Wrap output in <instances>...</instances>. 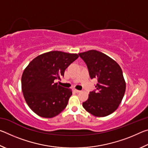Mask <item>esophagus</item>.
<instances>
[{
    "label": "esophagus",
    "instance_id": "esophagus-1",
    "mask_svg": "<svg viewBox=\"0 0 148 148\" xmlns=\"http://www.w3.org/2000/svg\"><path fill=\"white\" fill-rule=\"evenodd\" d=\"M74 91L76 92H79L81 91H79V90H77V89H74Z\"/></svg>",
    "mask_w": 148,
    "mask_h": 148
}]
</instances>
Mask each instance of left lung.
Masks as SVG:
<instances>
[{"instance_id": "8db88e82", "label": "left lung", "mask_w": 148, "mask_h": 148, "mask_svg": "<svg viewBox=\"0 0 148 148\" xmlns=\"http://www.w3.org/2000/svg\"><path fill=\"white\" fill-rule=\"evenodd\" d=\"M78 55L86 62L90 77L98 81L96 89L89 92L83 107L95 116H108L118 108L126 89L121 67L114 60L97 50Z\"/></svg>"}]
</instances>
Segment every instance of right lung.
<instances>
[{"instance_id":"right-lung-1","label":"right lung","mask_w":148,"mask_h":148,"mask_svg":"<svg viewBox=\"0 0 148 148\" xmlns=\"http://www.w3.org/2000/svg\"><path fill=\"white\" fill-rule=\"evenodd\" d=\"M76 53L53 51L40 55L24 70L21 88L30 108L39 116L51 118L66 107L72 94L55 82L64 76L66 69L78 58Z\"/></svg>"}]
</instances>
